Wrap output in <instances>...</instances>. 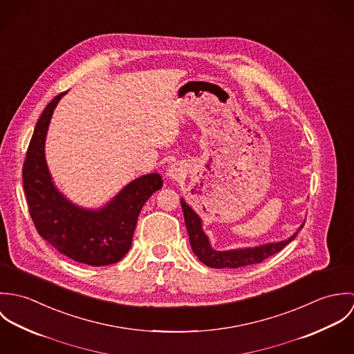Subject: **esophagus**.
Masks as SVG:
<instances>
[{"label":"esophagus","mask_w":354,"mask_h":354,"mask_svg":"<svg viewBox=\"0 0 354 354\" xmlns=\"http://www.w3.org/2000/svg\"><path fill=\"white\" fill-rule=\"evenodd\" d=\"M185 176V169L181 163H173L167 170V177L170 180H180Z\"/></svg>","instance_id":"34e87169"}]
</instances>
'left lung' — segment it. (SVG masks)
Returning a JSON list of instances; mask_svg holds the SVG:
<instances>
[{"label":"left lung","instance_id":"obj_1","mask_svg":"<svg viewBox=\"0 0 354 354\" xmlns=\"http://www.w3.org/2000/svg\"><path fill=\"white\" fill-rule=\"evenodd\" d=\"M180 202L184 211L185 226L189 234V243H191L192 251L199 257L202 263L212 268H239V267L261 263L264 259L285 248L292 240L296 239L299 232L304 227L303 223L292 237L278 243H268V244L257 245L253 248L216 251L211 247L209 239L203 230L202 218L192 209L189 204H187L183 198L180 199Z\"/></svg>","mask_w":354,"mask_h":354}]
</instances>
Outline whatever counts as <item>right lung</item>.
I'll return each mask as SVG.
<instances>
[{
    "label": "right lung",
    "instance_id": "obj_1",
    "mask_svg": "<svg viewBox=\"0 0 354 354\" xmlns=\"http://www.w3.org/2000/svg\"><path fill=\"white\" fill-rule=\"evenodd\" d=\"M66 93L57 95L37 122L23 165L24 192L42 239L75 261L101 267L117 263L128 253L140 209L163 181L158 173L140 176L97 209L66 199L54 185L45 156L53 111Z\"/></svg>",
    "mask_w": 354,
    "mask_h": 354
}]
</instances>
